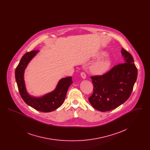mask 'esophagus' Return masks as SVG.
<instances>
[{
	"instance_id": "34e87169",
	"label": "esophagus",
	"mask_w": 150,
	"mask_h": 150,
	"mask_svg": "<svg viewBox=\"0 0 150 150\" xmlns=\"http://www.w3.org/2000/svg\"><path fill=\"white\" fill-rule=\"evenodd\" d=\"M80 76H81V78H82L83 79L86 78V74H85L84 72H81V74H80Z\"/></svg>"
}]
</instances>
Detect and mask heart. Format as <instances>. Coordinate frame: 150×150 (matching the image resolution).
<instances>
[{
    "label": "heart",
    "mask_w": 150,
    "mask_h": 150,
    "mask_svg": "<svg viewBox=\"0 0 150 150\" xmlns=\"http://www.w3.org/2000/svg\"><path fill=\"white\" fill-rule=\"evenodd\" d=\"M111 64V59L110 58H106L94 63L90 66L89 69L94 75H102L108 70Z\"/></svg>",
    "instance_id": "1"
}]
</instances>
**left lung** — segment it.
I'll list each match as a JSON object with an SVG mask.
<instances>
[{
    "instance_id": "left-lung-1",
    "label": "left lung",
    "mask_w": 150,
    "mask_h": 150,
    "mask_svg": "<svg viewBox=\"0 0 150 150\" xmlns=\"http://www.w3.org/2000/svg\"><path fill=\"white\" fill-rule=\"evenodd\" d=\"M124 63L100 76L91 77L93 93L88 98L95 109L105 112L119 107L128 99L136 83L138 71L132 56L121 49Z\"/></svg>"
}]
</instances>
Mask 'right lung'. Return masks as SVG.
Wrapping results in <instances>:
<instances>
[{"instance_id":"right-lung-1","label":"right lung","mask_w":150,"mask_h":150,"mask_svg":"<svg viewBox=\"0 0 150 150\" xmlns=\"http://www.w3.org/2000/svg\"><path fill=\"white\" fill-rule=\"evenodd\" d=\"M39 50H32L25 53L21 59L15 70V78L18 91L25 102L34 109L43 112H49L60 107L64 102L66 93L72 83L71 76L61 79L55 89L40 97L31 96L28 93L24 80L25 70L30 61Z\"/></svg>"}]
</instances>
